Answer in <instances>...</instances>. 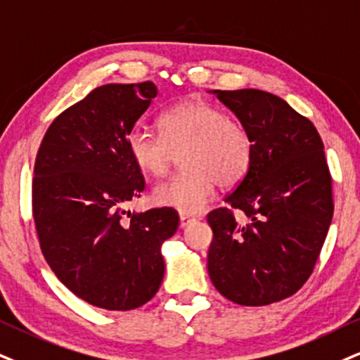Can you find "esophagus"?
Instances as JSON below:
<instances>
[{
    "label": "esophagus",
    "mask_w": 360,
    "mask_h": 360,
    "mask_svg": "<svg viewBox=\"0 0 360 360\" xmlns=\"http://www.w3.org/2000/svg\"><path fill=\"white\" fill-rule=\"evenodd\" d=\"M193 221H197V219H195V217H190V215L181 214V215H180V229L188 227V225H192Z\"/></svg>",
    "instance_id": "1"
}]
</instances>
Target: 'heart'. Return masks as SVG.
<instances>
[{"instance_id": "obj_1", "label": "heart", "mask_w": 360, "mask_h": 360, "mask_svg": "<svg viewBox=\"0 0 360 360\" xmlns=\"http://www.w3.org/2000/svg\"><path fill=\"white\" fill-rule=\"evenodd\" d=\"M158 133L135 125L127 133L131 162L152 176L165 175L180 153L184 170L153 188V200L184 214H197L215 193V185L233 187L254 158V141L220 106L202 100L181 101L158 117Z\"/></svg>"}]
</instances>
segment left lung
I'll return each mask as SVG.
<instances>
[{"label": "left lung", "mask_w": 360, "mask_h": 360, "mask_svg": "<svg viewBox=\"0 0 360 360\" xmlns=\"http://www.w3.org/2000/svg\"><path fill=\"white\" fill-rule=\"evenodd\" d=\"M254 141L247 175L207 217L214 230L208 275L235 304L269 305L295 294L312 274L329 232L334 202L321 135L272 93L214 90Z\"/></svg>", "instance_id": "1"}]
</instances>
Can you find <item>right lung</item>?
<instances>
[{
  "mask_svg": "<svg viewBox=\"0 0 360 360\" xmlns=\"http://www.w3.org/2000/svg\"><path fill=\"white\" fill-rule=\"evenodd\" d=\"M157 96L145 83L95 88L48 128L34 162L33 219L53 272L95 307L131 310L163 281L162 243L179 229L173 208L130 214L145 190L127 133Z\"/></svg>",
  "mask_w": 360,
  "mask_h": 360,
  "instance_id": "add662e5",
  "label": "right lung"
}]
</instances>
